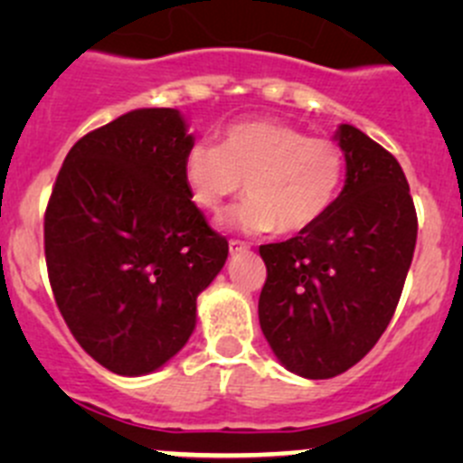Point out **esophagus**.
I'll return each instance as SVG.
<instances>
[{
  "label": "esophagus",
  "instance_id": "34e87169",
  "mask_svg": "<svg viewBox=\"0 0 463 463\" xmlns=\"http://www.w3.org/2000/svg\"><path fill=\"white\" fill-rule=\"evenodd\" d=\"M228 250H231V255L244 253V250H249V244H246V241H240V240H231L228 241Z\"/></svg>",
  "mask_w": 463,
  "mask_h": 463
}]
</instances>
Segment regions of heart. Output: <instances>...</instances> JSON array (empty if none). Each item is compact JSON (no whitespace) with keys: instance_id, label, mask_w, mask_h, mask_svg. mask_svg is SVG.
<instances>
[{"instance_id":"obj_1","label":"heart","mask_w":463,"mask_h":463,"mask_svg":"<svg viewBox=\"0 0 463 463\" xmlns=\"http://www.w3.org/2000/svg\"><path fill=\"white\" fill-rule=\"evenodd\" d=\"M184 181L193 202L210 214L246 190L249 199L228 217L237 231L296 235L334 208L345 152L296 125L244 120L231 125L219 145L194 143L184 156Z\"/></svg>"}]
</instances>
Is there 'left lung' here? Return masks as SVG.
Listing matches in <instances>:
<instances>
[{
	"mask_svg": "<svg viewBox=\"0 0 463 463\" xmlns=\"http://www.w3.org/2000/svg\"><path fill=\"white\" fill-rule=\"evenodd\" d=\"M347 179L305 232L260 246V325L278 361L305 378L356 365L390 325L417 244V210L399 161L354 125L335 132Z\"/></svg>",
	"mask_w": 463,
	"mask_h": 463,
	"instance_id": "8db88e82",
	"label": "left lung"
}]
</instances>
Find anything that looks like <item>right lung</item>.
I'll use <instances>...</instances> for the list:
<instances>
[{
	"label": "right lung",
	"instance_id": "right-lung-1",
	"mask_svg": "<svg viewBox=\"0 0 463 463\" xmlns=\"http://www.w3.org/2000/svg\"><path fill=\"white\" fill-rule=\"evenodd\" d=\"M193 145L176 109L128 111L69 149L46 205L55 305L114 374H149L181 352L228 258L184 181Z\"/></svg>",
	"mask_w": 463,
	"mask_h": 463
}]
</instances>
